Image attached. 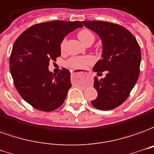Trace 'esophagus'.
Listing matches in <instances>:
<instances>
[{
    "mask_svg": "<svg viewBox=\"0 0 154 154\" xmlns=\"http://www.w3.org/2000/svg\"><path fill=\"white\" fill-rule=\"evenodd\" d=\"M77 73H84L83 71H75L74 73H72V75H75V74H77Z\"/></svg>",
    "mask_w": 154,
    "mask_h": 154,
    "instance_id": "34e87169",
    "label": "esophagus"
}]
</instances>
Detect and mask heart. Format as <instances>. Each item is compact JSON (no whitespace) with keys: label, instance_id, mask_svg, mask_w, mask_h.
<instances>
[{"label":"heart","instance_id":"obj_1","mask_svg":"<svg viewBox=\"0 0 154 154\" xmlns=\"http://www.w3.org/2000/svg\"><path fill=\"white\" fill-rule=\"evenodd\" d=\"M78 37H79V40H81L83 44L85 45L90 43V42L93 43L94 41V39H95L94 34L87 29L80 30L78 34ZM65 42H66V40H65V39H64L61 42V45H60L61 50H64ZM94 61V58L91 57V56H75V57H71L70 59H69L66 61V65L72 69H85L87 66L92 65Z\"/></svg>","mask_w":154,"mask_h":154}]
</instances>
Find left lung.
<instances>
[{"instance_id":"8db88e82","label":"left lung","mask_w":154,"mask_h":154,"mask_svg":"<svg viewBox=\"0 0 154 154\" xmlns=\"http://www.w3.org/2000/svg\"><path fill=\"white\" fill-rule=\"evenodd\" d=\"M83 25L100 36L102 55L93 71H107L101 79L94 78L98 97L91 101L100 110L117 108L127 100L139 75L141 50L135 37L122 26L99 20H84Z\"/></svg>"}]
</instances>
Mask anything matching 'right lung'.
<instances>
[{
  "instance_id": "add662e5",
  "label": "right lung",
  "mask_w": 154,
  "mask_h": 154,
  "mask_svg": "<svg viewBox=\"0 0 154 154\" xmlns=\"http://www.w3.org/2000/svg\"><path fill=\"white\" fill-rule=\"evenodd\" d=\"M82 27L80 21L40 23L16 40L10 57L11 74L20 95L35 109L50 112L64 103L71 87L70 72L63 68L56 75L49 70V65L60 56L64 38Z\"/></svg>"
}]
</instances>
